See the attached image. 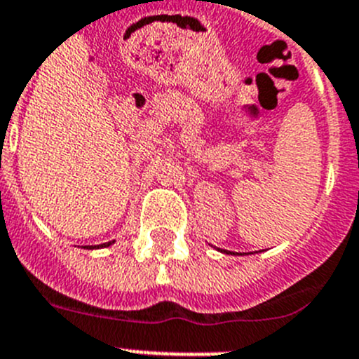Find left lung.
<instances>
[{"instance_id": "1", "label": "left lung", "mask_w": 359, "mask_h": 359, "mask_svg": "<svg viewBox=\"0 0 359 359\" xmlns=\"http://www.w3.org/2000/svg\"><path fill=\"white\" fill-rule=\"evenodd\" d=\"M222 252H224V250H222ZM231 254H232V252H231Z\"/></svg>"}]
</instances>
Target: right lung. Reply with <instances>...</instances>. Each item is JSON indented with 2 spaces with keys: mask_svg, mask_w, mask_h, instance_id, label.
I'll list each match as a JSON object with an SVG mask.
<instances>
[{
  "mask_svg": "<svg viewBox=\"0 0 359 359\" xmlns=\"http://www.w3.org/2000/svg\"><path fill=\"white\" fill-rule=\"evenodd\" d=\"M112 243H114V240L109 241V243H102V245H89V247H86V248H103V247H109V245H112Z\"/></svg>",
  "mask_w": 359,
  "mask_h": 359,
  "instance_id": "add662e5",
  "label": "right lung"
}]
</instances>
